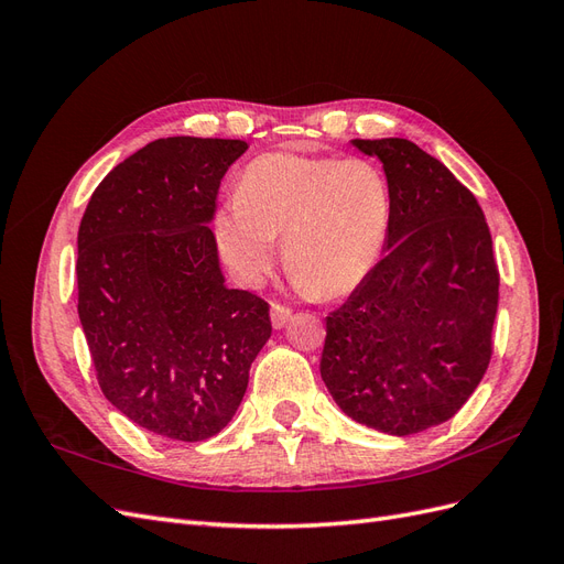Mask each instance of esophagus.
<instances>
[{
	"label": "esophagus",
	"instance_id": "esophagus-1",
	"mask_svg": "<svg viewBox=\"0 0 564 564\" xmlns=\"http://www.w3.org/2000/svg\"><path fill=\"white\" fill-rule=\"evenodd\" d=\"M289 319H292V308H286V305H282V303H272V305H270V322H272V327L282 329Z\"/></svg>",
	"mask_w": 564,
	"mask_h": 564
}]
</instances>
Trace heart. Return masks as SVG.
Wrapping results in <instances>:
<instances>
[{
  "label": "heart",
  "instance_id": "heart-1",
  "mask_svg": "<svg viewBox=\"0 0 564 564\" xmlns=\"http://www.w3.org/2000/svg\"><path fill=\"white\" fill-rule=\"evenodd\" d=\"M392 216L383 169L362 158L268 152L245 166L237 195L216 212L214 237L232 275L265 280L284 235L294 282L319 296H344L381 261Z\"/></svg>",
  "mask_w": 564,
  "mask_h": 564
}]
</instances>
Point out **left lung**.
<instances>
[{
  "label": "left lung",
  "mask_w": 564,
  "mask_h": 564,
  "mask_svg": "<svg viewBox=\"0 0 564 564\" xmlns=\"http://www.w3.org/2000/svg\"><path fill=\"white\" fill-rule=\"evenodd\" d=\"M392 195L383 259L327 317L322 381L352 421L414 435L449 421L491 360L499 270L475 195L406 139H355Z\"/></svg>",
  "instance_id": "left-lung-1"
}]
</instances>
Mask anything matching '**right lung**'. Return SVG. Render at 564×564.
<instances>
[{
    "label": "right lung",
    "mask_w": 564,
    "mask_h": 564,
    "mask_svg": "<svg viewBox=\"0 0 564 564\" xmlns=\"http://www.w3.org/2000/svg\"><path fill=\"white\" fill-rule=\"evenodd\" d=\"M245 141L172 135L100 181L77 232V313L104 395L141 429L214 437L270 338L268 303L228 289L209 228Z\"/></svg>",
    "instance_id": "1"
}]
</instances>
